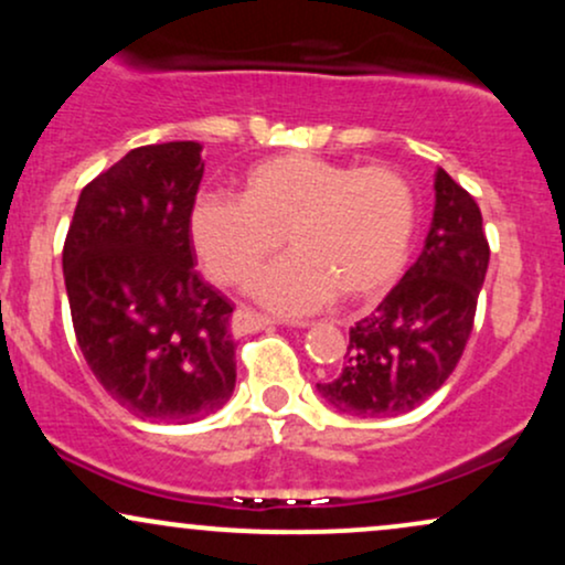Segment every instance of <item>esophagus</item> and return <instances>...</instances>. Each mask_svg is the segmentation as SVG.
<instances>
[{
  "instance_id": "1",
  "label": "esophagus",
  "mask_w": 565,
  "mask_h": 565,
  "mask_svg": "<svg viewBox=\"0 0 565 565\" xmlns=\"http://www.w3.org/2000/svg\"><path fill=\"white\" fill-rule=\"evenodd\" d=\"M270 323H274V321H270L268 316L257 313V310H252V308H238L236 313H233L231 327H233V334L242 337V334L260 332V329L270 327ZM297 327H310V323H308V321H300V323H297Z\"/></svg>"
}]
</instances>
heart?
Wrapping results in <instances>:
<instances>
[{"label": "heart", "instance_id": "heart-1", "mask_svg": "<svg viewBox=\"0 0 565 565\" xmlns=\"http://www.w3.org/2000/svg\"><path fill=\"white\" fill-rule=\"evenodd\" d=\"M417 220V193L391 167L287 153L252 167L238 196H196L188 236L206 276L236 287L287 233L295 255L263 270L252 291L270 308L305 313L334 295L366 302L391 289L412 255Z\"/></svg>", "mask_w": 565, "mask_h": 565}]
</instances>
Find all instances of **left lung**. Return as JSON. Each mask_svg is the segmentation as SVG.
I'll return each mask as SVG.
<instances>
[{
  "label": "left lung",
  "instance_id": "obj_1",
  "mask_svg": "<svg viewBox=\"0 0 565 565\" xmlns=\"http://www.w3.org/2000/svg\"><path fill=\"white\" fill-rule=\"evenodd\" d=\"M489 242L476 199L438 167L423 255L372 316L350 329L345 364L321 398L353 417L412 412L449 380L476 319Z\"/></svg>",
  "mask_w": 565,
  "mask_h": 565
}]
</instances>
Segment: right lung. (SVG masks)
Returning a JSON list of instances; mask_svg holds the SVG:
<instances>
[{
    "mask_svg": "<svg viewBox=\"0 0 565 565\" xmlns=\"http://www.w3.org/2000/svg\"><path fill=\"white\" fill-rule=\"evenodd\" d=\"M193 140L142 146L84 185L63 276L84 361L135 417L196 423L236 387L233 305L193 270Z\"/></svg>",
    "mask_w": 565,
    "mask_h": 565,
    "instance_id": "obj_1",
    "label": "right lung"
}]
</instances>
